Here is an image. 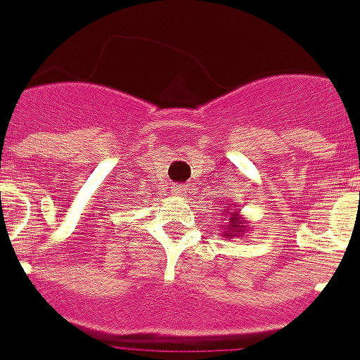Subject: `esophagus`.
I'll return each mask as SVG.
<instances>
[{
  "label": "esophagus",
  "instance_id": "1",
  "mask_svg": "<svg viewBox=\"0 0 360 360\" xmlns=\"http://www.w3.org/2000/svg\"><path fill=\"white\" fill-rule=\"evenodd\" d=\"M186 193H187V186H182V184H178V186H171V195L184 196Z\"/></svg>",
  "mask_w": 360,
  "mask_h": 360
}]
</instances>
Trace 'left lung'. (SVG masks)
<instances>
[{
    "label": "left lung",
    "mask_w": 360,
    "mask_h": 360,
    "mask_svg": "<svg viewBox=\"0 0 360 360\" xmlns=\"http://www.w3.org/2000/svg\"><path fill=\"white\" fill-rule=\"evenodd\" d=\"M219 211H221V209H219ZM224 212H227L229 216L224 217L225 225H221V229H225V231L221 236L232 240V238L236 236V234H245V229L247 227H245L243 214H240V211H238V209H234V211H231V209H224ZM219 216H223V212ZM245 236H247V234H245Z\"/></svg>",
    "instance_id": "8db88e82"
}]
</instances>
